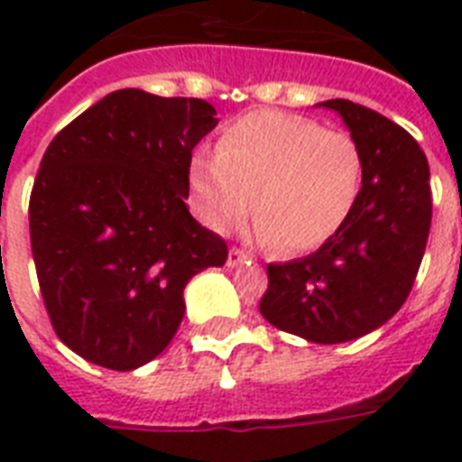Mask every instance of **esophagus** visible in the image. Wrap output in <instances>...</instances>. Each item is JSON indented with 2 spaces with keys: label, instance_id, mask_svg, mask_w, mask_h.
Segmentation results:
<instances>
[{
  "label": "esophagus",
  "instance_id": "34e87169",
  "mask_svg": "<svg viewBox=\"0 0 462 462\" xmlns=\"http://www.w3.org/2000/svg\"><path fill=\"white\" fill-rule=\"evenodd\" d=\"M246 259H249V254L242 252V249H237V246H232L230 252H227V266L230 268L239 266V263H245Z\"/></svg>",
  "mask_w": 462,
  "mask_h": 462
}]
</instances>
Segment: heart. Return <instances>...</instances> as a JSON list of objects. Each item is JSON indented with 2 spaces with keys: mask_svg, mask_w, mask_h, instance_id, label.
<instances>
[{
  "mask_svg": "<svg viewBox=\"0 0 462 462\" xmlns=\"http://www.w3.org/2000/svg\"><path fill=\"white\" fill-rule=\"evenodd\" d=\"M189 181L203 220L227 227L252 216L261 242L281 254L311 252L350 217L362 155L350 134L281 110H254L225 126L216 153L196 151Z\"/></svg>",
  "mask_w": 462,
  "mask_h": 462,
  "instance_id": "1",
  "label": "heart"
}]
</instances>
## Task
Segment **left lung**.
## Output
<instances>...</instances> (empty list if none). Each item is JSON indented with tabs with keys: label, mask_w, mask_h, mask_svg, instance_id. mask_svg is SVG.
<instances>
[{
	"label": "left lung",
	"mask_w": 462,
	"mask_h": 462,
	"mask_svg": "<svg viewBox=\"0 0 462 462\" xmlns=\"http://www.w3.org/2000/svg\"><path fill=\"white\" fill-rule=\"evenodd\" d=\"M362 155L350 217L314 254L268 266L261 316L309 343H347L402 307L431 227L430 162L402 126L350 100H326Z\"/></svg>",
	"instance_id": "1"
}]
</instances>
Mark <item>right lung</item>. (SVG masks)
<instances>
[{"mask_svg":"<svg viewBox=\"0 0 462 462\" xmlns=\"http://www.w3.org/2000/svg\"><path fill=\"white\" fill-rule=\"evenodd\" d=\"M217 125L199 97L115 90L61 129L28 220L54 333L93 365L132 372L180 328L184 288L227 245L189 213L191 151Z\"/></svg>","mask_w":462,"mask_h":462,"instance_id":"add662e5","label":"right lung"}]
</instances>
